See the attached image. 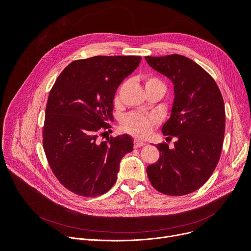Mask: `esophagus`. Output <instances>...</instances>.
Returning a JSON list of instances; mask_svg holds the SVG:
<instances>
[{"label":"esophagus","mask_w":251,"mask_h":251,"mask_svg":"<svg viewBox=\"0 0 251 251\" xmlns=\"http://www.w3.org/2000/svg\"><path fill=\"white\" fill-rule=\"evenodd\" d=\"M133 143H134V148H141V147H143L144 144H146V142L144 141H142V140H139V139H135L134 141H133Z\"/></svg>","instance_id":"34e87169"}]
</instances>
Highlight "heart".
Here are the masks:
<instances>
[{
	"label": "heart",
	"mask_w": 251,
	"mask_h": 251,
	"mask_svg": "<svg viewBox=\"0 0 251 251\" xmlns=\"http://www.w3.org/2000/svg\"><path fill=\"white\" fill-rule=\"evenodd\" d=\"M146 86H157L165 90L164 83L156 77H148ZM156 120L153 117L143 116L137 113H130L126 115L121 123L122 129L125 132L135 137H147L151 134L152 128L156 125Z\"/></svg>",
	"instance_id": "heart-1"
}]
</instances>
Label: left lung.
I'll list each match as a JSON object with an SVG mask.
<instances>
[{
  "instance_id": "8db88e82",
  "label": "left lung",
  "mask_w": 251,
  "mask_h": 251,
  "mask_svg": "<svg viewBox=\"0 0 251 251\" xmlns=\"http://www.w3.org/2000/svg\"><path fill=\"white\" fill-rule=\"evenodd\" d=\"M146 60L174 84L173 107L162 131L167 138H177L173 149L157 144L160 159L147 168L148 176L166 195L189 194L203 185L219 163L226 123L223 97L214 78L185 56Z\"/></svg>"
}]
</instances>
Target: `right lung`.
<instances>
[{"label":"right lung","instance_id":"add662e5","mask_svg":"<svg viewBox=\"0 0 251 251\" xmlns=\"http://www.w3.org/2000/svg\"><path fill=\"white\" fill-rule=\"evenodd\" d=\"M140 61L139 56L73 61L50 91L44 150L59 182L77 195L96 197L109 191L122 157L133 150V140L127 134L100 141L98 132L109 128L115 92Z\"/></svg>","mask_w":251,"mask_h":251}]
</instances>
